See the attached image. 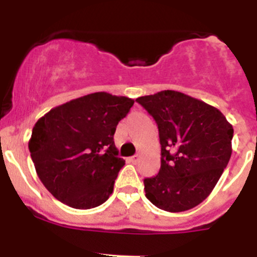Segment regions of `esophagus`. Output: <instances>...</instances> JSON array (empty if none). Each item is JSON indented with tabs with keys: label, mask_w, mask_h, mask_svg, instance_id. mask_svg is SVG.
Instances as JSON below:
<instances>
[{
	"label": "esophagus",
	"mask_w": 257,
	"mask_h": 257,
	"mask_svg": "<svg viewBox=\"0 0 257 257\" xmlns=\"http://www.w3.org/2000/svg\"><path fill=\"white\" fill-rule=\"evenodd\" d=\"M129 161H131L132 164H137V162H140V156L138 155L132 156V157H129Z\"/></svg>",
	"instance_id": "esophagus-1"
}]
</instances>
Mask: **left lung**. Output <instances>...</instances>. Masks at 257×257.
I'll use <instances>...</instances> for the list:
<instances>
[{
  "mask_svg": "<svg viewBox=\"0 0 257 257\" xmlns=\"http://www.w3.org/2000/svg\"><path fill=\"white\" fill-rule=\"evenodd\" d=\"M158 126L161 167L145 179L148 200L167 212H184L204 200L232 155L233 128L214 106L172 90L136 100Z\"/></svg>",
  "mask_w": 257,
  "mask_h": 257,
  "instance_id": "obj_1",
  "label": "left lung"
}]
</instances>
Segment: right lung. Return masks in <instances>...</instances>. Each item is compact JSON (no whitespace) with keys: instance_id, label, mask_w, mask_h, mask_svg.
I'll return each instance as SVG.
<instances>
[{"instance_id":"1","label":"right lung","mask_w":257,"mask_h":257,"mask_svg":"<svg viewBox=\"0 0 257 257\" xmlns=\"http://www.w3.org/2000/svg\"><path fill=\"white\" fill-rule=\"evenodd\" d=\"M134 100L95 92L54 107L35 123L29 141L40 181L63 204L99 207L111 195L117 172L114 133Z\"/></svg>"}]
</instances>
